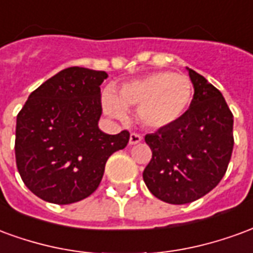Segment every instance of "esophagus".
I'll return each mask as SVG.
<instances>
[{
  "label": "esophagus",
  "instance_id": "obj_1",
  "mask_svg": "<svg viewBox=\"0 0 253 253\" xmlns=\"http://www.w3.org/2000/svg\"><path fill=\"white\" fill-rule=\"evenodd\" d=\"M142 141V137L139 135V134H135V132H131L130 134V139H128V143L130 145H137Z\"/></svg>",
  "mask_w": 253,
  "mask_h": 253
}]
</instances>
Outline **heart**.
Wrapping results in <instances>:
<instances>
[{
  "mask_svg": "<svg viewBox=\"0 0 253 253\" xmlns=\"http://www.w3.org/2000/svg\"><path fill=\"white\" fill-rule=\"evenodd\" d=\"M194 97V86L184 74L154 72L122 85L118 96L105 92V112L121 119L126 108H137V118L148 128L173 126L188 112Z\"/></svg>",
  "mask_w": 253,
  "mask_h": 253,
  "instance_id": "heart-1",
  "label": "heart"
}]
</instances>
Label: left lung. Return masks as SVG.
Returning a JSON list of instances; mask_svg holds the SVG:
<instances>
[{"instance_id":"obj_1","label":"left lung","mask_w":253,"mask_h":253,"mask_svg":"<svg viewBox=\"0 0 253 253\" xmlns=\"http://www.w3.org/2000/svg\"><path fill=\"white\" fill-rule=\"evenodd\" d=\"M194 99L173 126L148 134L152 160L143 181L156 198L186 205L205 196L228 169L233 152V115L222 93L199 73L186 67Z\"/></svg>"}]
</instances>
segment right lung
Returning <instances> with one entry per match:
<instances>
[{
	"label": "right lung",
	"mask_w": 253,
	"mask_h": 253,
	"mask_svg": "<svg viewBox=\"0 0 253 253\" xmlns=\"http://www.w3.org/2000/svg\"><path fill=\"white\" fill-rule=\"evenodd\" d=\"M105 72L67 67L35 89L17 115L16 164L41 199L69 205L88 198L99 187L105 163L126 148L130 134L99 128L100 85Z\"/></svg>",
	"instance_id": "obj_1"
}]
</instances>
